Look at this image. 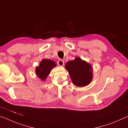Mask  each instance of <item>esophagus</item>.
I'll return each mask as SVG.
<instances>
[{
	"label": "esophagus",
	"instance_id": "1",
	"mask_svg": "<svg viewBox=\"0 0 128 128\" xmlns=\"http://www.w3.org/2000/svg\"><path fill=\"white\" fill-rule=\"evenodd\" d=\"M58 64L60 66H62L64 65V61L60 59V60H59L58 61Z\"/></svg>",
	"mask_w": 128,
	"mask_h": 128
}]
</instances>
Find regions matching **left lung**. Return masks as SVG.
<instances>
[{
	"label": "left lung",
	"instance_id": "left-lung-1",
	"mask_svg": "<svg viewBox=\"0 0 128 128\" xmlns=\"http://www.w3.org/2000/svg\"><path fill=\"white\" fill-rule=\"evenodd\" d=\"M74 85L78 87L88 85L92 81V68L90 64L80 58L66 62L65 66Z\"/></svg>",
	"mask_w": 128,
	"mask_h": 128
}]
</instances>
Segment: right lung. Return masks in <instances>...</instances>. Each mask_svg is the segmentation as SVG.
Wrapping results in <instances>:
<instances>
[{
  "mask_svg": "<svg viewBox=\"0 0 128 128\" xmlns=\"http://www.w3.org/2000/svg\"><path fill=\"white\" fill-rule=\"evenodd\" d=\"M56 66L55 62L49 59H43L40 62V66L36 68V74L42 80L46 78L51 69Z\"/></svg>",
  "mask_w": 128,
  "mask_h": 128,
  "instance_id": "1",
  "label": "right lung"
}]
</instances>
